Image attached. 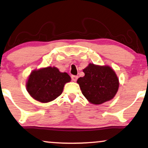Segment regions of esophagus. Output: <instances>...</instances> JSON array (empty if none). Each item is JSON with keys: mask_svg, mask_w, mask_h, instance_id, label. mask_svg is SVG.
I'll use <instances>...</instances> for the list:
<instances>
[{"mask_svg": "<svg viewBox=\"0 0 148 148\" xmlns=\"http://www.w3.org/2000/svg\"><path fill=\"white\" fill-rule=\"evenodd\" d=\"M71 78L72 79V81L76 82L77 79H78V76H74V75H72V76H71Z\"/></svg>", "mask_w": 148, "mask_h": 148, "instance_id": "34e87169", "label": "esophagus"}]
</instances>
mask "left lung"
<instances>
[{"label":"left lung","mask_w":148,"mask_h":148,"mask_svg":"<svg viewBox=\"0 0 148 148\" xmlns=\"http://www.w3.org/2000/svg\"><path fill=\"white\" fill-rule=\"evenodd\" d=\"M83 72L85 76L79 78L77 83L89 102L100 105L115 96L119 81L115 72L111 67L90 63Z\"/></svg>","instance_id":"8db88e82"}]
</instances>
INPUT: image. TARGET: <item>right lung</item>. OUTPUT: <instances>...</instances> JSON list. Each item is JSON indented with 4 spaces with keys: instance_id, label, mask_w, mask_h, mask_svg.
Returning a JSON list of instances; mask_svg holds the SVG:
<instances>
[{
    "instance_id": "add662e5",
    "label": "right lung",
    "mask_w": 148,
    "mask_h": 148,
    "mask_svg": "<svg viewBox=\"0 0 148 148\" xmlns=\"http://www.w3.org/2000/svg\"><path fill=\"white\" fill-rule=\"evenodd\" d=\"M70 80L66 72H60L57 68H42L31 72L26 82V89L34 99L49 103L61 95L64 85Z\"/></svg>"
}]
</instances>
